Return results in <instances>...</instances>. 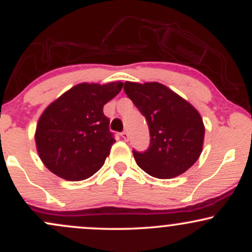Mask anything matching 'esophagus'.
Returning <instances> with one entry per match:
<instances>
[{
	"label": "esophagus",
	"instance_id": "obj_1",
	"mask_svg": "<svg viewBox=\"0 0 252 252\" xmlns=\"http://www.w3.org/2000/svg\"><path fill=\"white\" fill-rule=\"evenodd\" d=\"M121 136H122V138L124 141H129V134L126 131L121 132Z\"/></svg>",
	"mask_w": 252,
	"mask_h": 252
}]
</instances>
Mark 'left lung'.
Wrapping results in <instances>:
<instances>
[{
    "mask_svg": "<svg viewBox=\"0 0 252 252\" xmlns=\"http://www.w3.org/2000/svg\"><path fill=\"white\" fill-rule=\"evenodd\" d=\"M126 94L148 123L150 143L134 158L141 169L172 179L190 168L201 154L205 126L190 104L160 83H124Z\"/></svg>",
    "mask_w": 252,
    "mask_h": 252,
    "instance_id": "obj_1",
    "label": "left lung"
}]
</instances>
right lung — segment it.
<instances>
[{
    "label": "right lung",
    "mask_w": 252,
    "mask_h": 252,
    "mask_svg": "<svg viewBox=\"0 0 252 252\" xmlns=\"http://www.w3.org/2000/svg\"><path fill=\"white\" fill-rule=\"evenodd\" d=\"M123 83H82L46 108L36 126L40 158L52 173L68 181L85 180L98 172L115 141L103 106Z\"/></svg>",
    "instance_id": "add662e5"
}]
</instances>
